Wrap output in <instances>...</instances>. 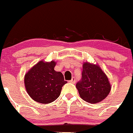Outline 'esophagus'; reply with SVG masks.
Instances as JSON below:
<instances>
[{
  "instance_id": "34e87169",
  "label": "esophagus",
  "mask_w": 133,
  "mask_h": 133,
  "mask_svg": "<svg viewBox=\"0 0 133 133\" xmlns=\"http://www.w3.org/2000/svg\"><path fill=\"white\" fill-rule=\"evenodd\" d=\"M75 81H76V80H75V77H73L72 79L70 80V81H69V82H70V83L74 84L75 82Z\"/></svg>"
}]
</instances>
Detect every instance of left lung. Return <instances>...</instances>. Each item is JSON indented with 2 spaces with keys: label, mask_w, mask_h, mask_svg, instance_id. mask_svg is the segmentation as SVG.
<instances>
[{
  "label": "left lung",
  "mask_w": 133,
  "mask_h": 133,
  "mask_svg": "<svg viewBox=\"0 0 133 133\" xmlns=\"http://www.w3.org/2000/svg\"><path fill=\"white\" fill-rule=\"evenodd\" d=\"M82 77L76 88L83 100L95 104L107 98L112 87L107 75L98 64L84 63Z\"/></svg>",
  "instance_id": "left-lung-1"
}]
</instances>
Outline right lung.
<instances>
[{"label":"right lung","mask_w":133,"mask_h":133,"mask_svg":"<svg viewBox=\"0 0 133 133\" xmlns=\"http://www.w3.org/2000/svg\"><path fill=\"white\" fill-rule=\"evenodd\" d=\"M56 62L39 61L25 74L24 83L27 93L34 101L48 104L55 101L66 83L63 75L55 70Z\"/></svg>","instance_id":"obj_1"}]
</instances>
